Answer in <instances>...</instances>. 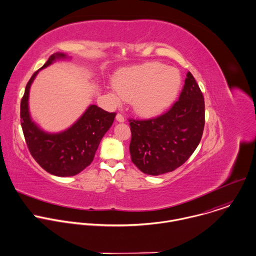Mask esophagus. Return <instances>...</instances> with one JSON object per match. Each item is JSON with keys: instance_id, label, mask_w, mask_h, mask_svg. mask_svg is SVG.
Here are the masks:
<instances>
[{"instance_id": "1", "label": "esophagus", "mask_w": 256, "mask_h": 256, "mask_svg": "<svg viewBox=\"0 0 256 256\" xmlns=\"http://www.w3.org/2000/svg\"><path fill=\"white\" fill-rule=\"evenodd\" d=\"M116 118V120L120 122H124V116H122V114H118Z\"/></svg>"}]
</instances>
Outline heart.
I'll return each mask as SVG.
<instances>
[{"label":"heart","instance_id":"1","mask_svg":"<svg viewBox=\"0 0 256 256\" xmlns=\"http://www.w3.org/2000/svg\"><path fill=\"white\" fill-rule=\"evenodd\" d=\"M114 84L116 100H132L136 112L152 116L162 112L174 100L180 86V74L174 68L148 62L120 72Z\"/></svg>","mask_w":256,"mask_h":256}]
</instances>
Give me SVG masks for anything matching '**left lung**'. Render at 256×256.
Here are the masks:
<instances>
[{
    "label": "left lung",
    "instance_id": "8db88e82",
    "mask_svg": "<svg viewBox=\"0 0 256 256\" xmlns=\"http://www.w3.org/2000/svg\"><path fill=\"white\" fill-rule=\"evenodd\" d=\"M132 162L144 174L160 176L182 166L200 142L204 98L190 72L180 98L168 110L148 120L130 118Z\"/></svg>",
    "mask_w": 256,
    "mask_h": 256
}]
</instances>
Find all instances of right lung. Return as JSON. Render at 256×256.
Masks as SVG:
<instances>
[{
    "label": "right lung",
    "instance_id": "1",
    "mask_svg": "<svg viewBox=\"0 0 256 256\" xmlns=\"http://www.w3.org/2000/svg\"><path fill=\"white\" fill-rule=\"evenodd\" d=\"M64 58V54H54L40 70L56 58ZM40 70L30 76L20 100V116L24 140L34 160L46 172L56 176H72L92 164L98 144L112 126L116 114L92 104L66 130L60 134L42 132L32 122L28 106L30 86Z\"/></svg>",
    "mask_w": 256,
    "mask_h": 256
}]
</instances>
